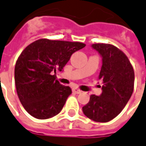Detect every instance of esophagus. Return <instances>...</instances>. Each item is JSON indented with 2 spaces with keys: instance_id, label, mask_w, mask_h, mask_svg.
Here are the masks:
<instances>
[{
  "instance_id": "34e87169",
  "label": "esophagus",
  "mask_w": 146,
  "mask_h": 146,
  "mask_svg": "<svg viewBox=\"0 0 146 146\" xmlns=\"http://www.w3.org/2000/svg\"><path fill=\"white\" fill-rule=\"evenodd\" d=\"M72 91H73V92H75L76 94H80L82 92V91L80 89L77 88H74L72 89Z\"/></svg>"
}]
</instances>
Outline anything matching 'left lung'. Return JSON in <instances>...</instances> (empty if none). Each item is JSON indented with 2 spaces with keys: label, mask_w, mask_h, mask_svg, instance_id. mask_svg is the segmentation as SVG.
I'll list each match as a JSON object with an SVG mask.
<instances>
[{
  "label": "left lung",
  "mask_w": 146,
  "mask_h": 146,
  "mask_svg": "<svg viewBox=\"0 0 146 146\" xmlns=\"http://www.w3.org/2000/svg\"><path fill=\"white\" fill-rule=\"evenodd\" d=\"M92 47L102 56L99 80L103 82L102 94L91 95L83 112L96 122H108L119 115L131 97L134 88V71L125 54L120 49L105 43Z\"/></svg>",
  "instance_id": "obj_1"
}]
</instances>
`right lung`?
<instances>
[{"label": "right lung", "mask_w": 146, "mask_h": 146, "mask_svg": "<svg viewBox=\"0 0 146 146\" xmlns=\"http://www.w3.org/2000/svg\"><path fill=\"white\" fill-rule=\"evenodd\" d=\"M85 46L79 42L42 38L21 53L14 78L18 98L29 114L45 120L61 112L71 89L60 84L53 73L61 71L71 54Z\"/></svg>", "instance_id": "obj_1"}]
</instances>
